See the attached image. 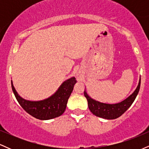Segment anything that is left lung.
Listing matches in <instances>:
<instances>
[{
    "label": "left lung",
    "instance_id": "1",
    "mask_svg": "<svg viewBox=\"0 0 149 149\" xmlns=\"http://www.w3.org/2000/svg\"><path fill=\"white\" fill-rule=\"evenodd\" d=\"M140 84H141V78H139V84L136 87V90L131 95H130L127 99L121 102L113 104L102 103L98 101L93 100L89 96L85 90L84 95L88 100L89 109L94 115L102 118L107 120L117 118L122 116L134 102L135 98L139 93Z\"/></svg>",
    "mask_w": 149,
    "mask_h": 149
}]
</instances>
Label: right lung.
<instances>
[{"label": "right lung", "instance_id": "add662e5", "mask_svg": "<svg viewBox=\"0 0 149 149\" xmlns=\"http://www.w3.org/2000/svg\"><path fill=\"white\" fill-rule=\"evenodd\" d=\"M75 77L65 80L52 96L40 101H29L23 99L18 95L11 80L12 89L20 106L29 114L39 120H49L62 115L65 111L73 87L76 84Z\"/></svg>", "mask_w": 149, "mask_h": 149}]
</instances>
